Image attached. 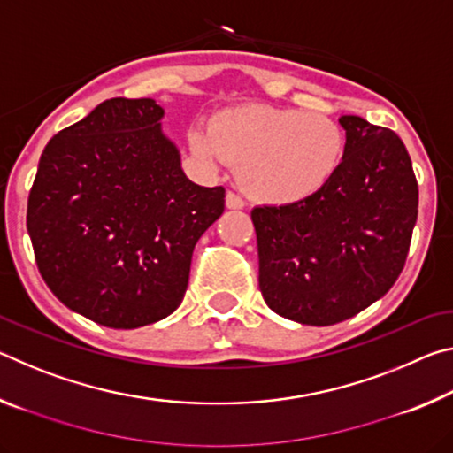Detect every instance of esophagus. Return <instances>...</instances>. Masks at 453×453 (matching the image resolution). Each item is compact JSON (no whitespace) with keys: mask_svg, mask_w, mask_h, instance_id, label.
<instances>
[{"mask_svg":"<svg viewBox=\"0 0 453 453\" xmlns=\"http://www.w3.org/2000/svg\"><path fill=\"white\" fill-rule=\"evenodd\" d=\"M226 205L229 210H242L243 205H245V202L243 199L237 196V194H234V191H227V196H226Z\"/></svg>","mask_w":453,"mask_h":453,"instance_id":"obj_1","label":"esophagus"}]
</instances>
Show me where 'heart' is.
Segmentation results:
<instances>
[{
    "instance_id": "obj_1",
    "label": "heart",
    "mask_w": 453,
    "mask_h": 453,
    "mask_svg": "<svg viewBox=\"0 0 453 453\" xmlns=\"http://www.w3.org/2000/svg\"><path fill=\"white\" fill-rule=\"evenodd\" d=\"M191 143L208 162L235 165L250 197L289 205L318 194L334 178L346 137L324 113L245 105L218 116L211 132L197 129Z\"/></svg>"
}]
</instances>
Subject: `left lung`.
Masks as SVG:
<instances>
[{"label":"left lung","instance_id":"left-lung-1","mask_svg":"<svg viewBox=\"0 0 453 453\" xmlns=\"http://www.w3.org/2000/svg\"><path fill=\"white\" fill-rule=\"evenodd\" d=\"M340 124L343 159L318 194L251 211L264 300L305 326L340 324L386 296L418 219V181L400 137L357 116Z\"/></svg>","mask_w":453,"mask_h":453}]
</instances>
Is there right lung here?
<instances>
[{
    "label": "right lung",
    "instance_id": "obj_1",
    "mask_svg": "<svg viewBox=\"0 0 453 453\" xmlns=\"http://www.w3.org/2000/svg\"><path fill=\"white\" fill-rule=\"evenodd\" d=\"M153 99L113 97L53 135L27 199L35 264L58 300L99 326L170 316L226 189L189 181Z\"/></svg>",
    "mask_w": 453,
    "mask_h": 453
}]
</instances>
